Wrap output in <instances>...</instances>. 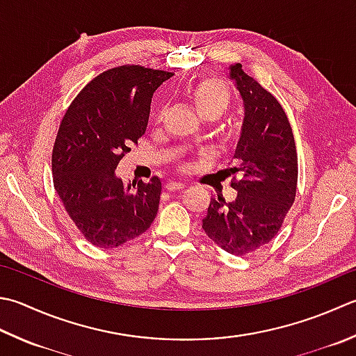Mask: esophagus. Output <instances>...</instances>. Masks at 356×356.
Listing matches in <instances>:
<instances>
[{"label":"esophagus","instance_id":"1","mask_svg":"<svg viewBox=\"0 0 356 356\" xmlns=\"http://www.w3.org/2000/svg\"><path fill=\"white\" fill-rule=\"evenodd\" d=\"M185 185L184 184H179V182H168L166 184V190L168 191H179V190H184Z\"/></svg>","mask_w":356,"mask_h":356}]
</instances>
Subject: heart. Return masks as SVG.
Listing matches in <instances>:
<instances>
[{
    "label": "heart",
    "instance_id": "b5f03b06",
    "mask_svg": "<svg viewBox=\"0 0 356 356\" xmlns=\"http://www.w3.org/2000/svg\"><path fill=\"white\" fill-rule=\"evenodd\" d=\"M188 99L191 100L202 117L218 118L227 113L229 104H232V92L222 80L204 79L188 90ZM160 117H162V113H160L159 118Z\"/></svg>",
    "mask_w": 356,
    "mask_h": 356
}]
</instances>
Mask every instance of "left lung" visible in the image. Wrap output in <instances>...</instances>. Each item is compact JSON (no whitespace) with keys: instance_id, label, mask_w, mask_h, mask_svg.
<instances>
[{"instance_id":"8db88e82","label":"left lung","mask_w":356,"mask_h":356,"mask_svg":"<svg viewBox=\"0 0 356 356\" xmlns=\"http://www.w3.org/2000/svg\"><path fill=\"white\" fill-rule=\"evenodd\" d=\"M245 108L232 172L233 202L211 197L202 228L225 252L243 256L275 238L293 205L298 185V154L290 122L281 103L242 65L229 66Z\"/></svg>"}]
</instances>
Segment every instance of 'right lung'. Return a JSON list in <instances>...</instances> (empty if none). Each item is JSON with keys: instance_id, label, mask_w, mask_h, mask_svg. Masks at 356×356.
<instances>
[{"instance_id": "right-lung-1", "label": "right lung", "mask_w": 356, "mask_h": 356, "mask_svg": "<svg viewBox=\"0 0 356 356\" xmlns=\"http://www.w3.org/2000/svg\"><path fill=\"white\" fill-rule=\"evenodd\" d=\"M171 76L138 65L113 67L89 81L63 117L52 149L54 186L95 247L123 245L156 219L160 179L127 186L114 171L145 134L152 94Z\"/></svg>"}]
</instances>
